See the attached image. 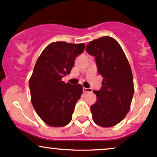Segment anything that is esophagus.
<instances>
[{
	"instance_id": "34e87169",
	"label": "esophagus",
	"mask_w": 157,
	"mask_h": 157,
	"mask_svg": "<svg viewBox=\"0 0 157 157\" xmlns=\"http://www.w3.org/2000/svg\"><path fill=\"white\" fill-rule=\"evenodd\" d=\"M92 91H93V90H92L91 88L83 87V92H84V93H92Z\"/></svg>"
}]
</instances>
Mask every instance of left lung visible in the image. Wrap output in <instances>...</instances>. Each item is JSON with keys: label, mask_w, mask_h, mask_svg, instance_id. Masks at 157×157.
Here are the masks:
<instances>
[{"label": "left lung", "mask_w": 157, "mask_h": 157, "mask_svg": "<svg viewBox=\"0 0 157 157\" xmlns=\"http://www.w3.org/2000/svg\"><path fill=\"white\" fill-rule=\"evenodd\" d=\"M85 49L95 57L98 72L103 77L101 89L93 90L97 101L90 106L93 119L101 126H114L130 109L134 95L130 64L118 42L110 36L91 41Z\"/></svg>", "instance_id": "1"}]
</instances>
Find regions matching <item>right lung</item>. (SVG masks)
Masks as SVG:
<instances>
[{
    "mask_svg": "<svg viewBox=\"0 0 157 157\" xmlns=\"http://www.w3.org/2000/svg\"><path fill=\"white\" fill-rule=\"evenodd\" d=\"M84 46L83 43L52 42L36 61L29 82L31 103L39 117L49 126H64L71 122L82 86L65 84L62 78L70 74Z\"/></svg>",
    "mask_w": 157,
    "mask_h": 157,
    "instance_id": "1",
    "label": "right lung"
}]
</instances>
